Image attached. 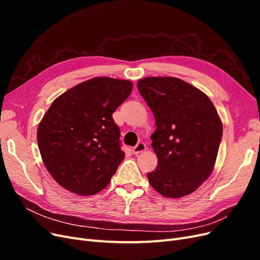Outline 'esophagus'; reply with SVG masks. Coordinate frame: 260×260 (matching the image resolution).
<instances>
[{"mask_svg": "<svg viewBox=\"0 0 260 260\" xmlns=\"http://www.w3.org/2000/svg\"><path fill=\"white\" fill-rule=\"evenodd\" d=\"M145 148H146L145 143L139 142L135 147L132 148V152H133V154H139V153H142L143 151H145Z\"/></svg>", "mask_w": 260, "mask_h": 260, "instance_id": "34e87169", "label": "esophagus"}]
</instances>
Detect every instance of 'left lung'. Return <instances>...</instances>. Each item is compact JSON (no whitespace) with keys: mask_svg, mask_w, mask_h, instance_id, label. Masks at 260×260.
<instances>
[{"mask_svg":"<svg viewBox=\"0 0 260 260\" xmlns=\"http://www.w3.org/2000/svg\"><path fill=\"white\" fill-rule=\"evenodd\" d=\"M155 117L152 147L158 164L148 182L165 198L191 194L214 169L222 122L209 98L179 78L147 77L138 81Z\"/></svg>","mask_w":260,"mask_h":260,"instance_id":"obj_1","label":"left lung"}]
</instances>
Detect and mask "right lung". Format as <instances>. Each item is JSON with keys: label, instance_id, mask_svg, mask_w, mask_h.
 <instances>
[{"label": "right lung", "instance_id": "obj_1", "mask_svg": "<svg viewBox=\"0 0 260 260\" xmlns=\"http://www.w3.org/2000/svg\"><path fill=\"white\" fill-rule=\"evenodd\" d=\"M131 91L129 80L96 77L54 100L37 140L45 167L59 185L85 196L109 184L124 158L113 113Z\"/></svg>", "mask_w": 260, "mask_h": 260}]
</instances>
